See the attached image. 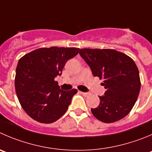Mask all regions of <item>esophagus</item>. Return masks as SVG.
<instances>
[{
    "instance_id": "34e87169",
    "label": "esophagus",
    "mask_w": 152,
    "mask_h": 152,
    "mask_svg": "<svg viewBox=\"0 0 152 152\" xmlns=\"http://www.w3.org/2000/svg\"><path fill=\"white\" fill-rule=\"evenodd\" d=\"M80 93L82 94L83 95H84V96H89V92H80Z\"/></svg>"
}]
</instances>
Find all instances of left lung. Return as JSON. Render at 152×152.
Segmentation results:
<instances>
[{
  "instance_id": "1",
  "label": "left lung",
  "mask_w": 152,
  "mask_h": 152,
  "mask_svg": "<svg viewBox=\"0 0 152 152\" xmlns=\"http://www.w3.org/2000/svg\"><path fill=\"white\" fill-rule=\"evenodd\" d=\"M80 55L90 67L94 77L104 78L106 89L99 96L100 103L91 111L105 123H112L126 116L135 104L140 90L139 70L134 60L112 49L82 48Z\"/></svg>"
}]
</instances>
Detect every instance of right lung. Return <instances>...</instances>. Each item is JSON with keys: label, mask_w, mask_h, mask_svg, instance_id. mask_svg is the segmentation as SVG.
Segmentation results:
<instances>
[{"label": "right lung", "mask_w": 152, "mask_h": 152, "mask_svg": "<svg viewBox=\"0 0 152 152\" xmlns=\"http://www.w3.org/2000/svg\"><path fill=\"white\" fill-rule=\"evenodd\" d=\"M78 52L77 48H42L19 60L15 92L24 110L34 120L52 123L66 112L77 90H63L54 78L62 75L66 62Z\"/></svg>", "instance_id": "1"}]
</instances>
